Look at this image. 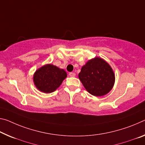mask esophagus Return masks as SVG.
<instances>
[{
    "instance_id": "obj_1",
    "label": "esophagus",
    "mask_w": 145,
    "mask_h": 145,
    "mask_svg": "<svg viewBox=\"0 0 145 145\" xmlns=\"http://www.w3.org/2000/svg\"><path fill=\"white\" fill-rule=\"evenodd\" d=\"M69 75H70V77H75V73L74 72H70L69 73Z\"/></svg>"
}]
</instances>
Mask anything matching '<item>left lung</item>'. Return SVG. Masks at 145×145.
<instances>
[{
  "label": "left lung",
  "instance_id": "8db88e82",
  "mask_svg": "<svg viewBox=\"0 0 145 145\" xmlns=\"http://www.w3.org/2000/svg\"><path fill=\"white\" fill-rule=\"evenodd\" d=\"M79 78L85 89L94 96H103L111 90L115 82L112 68L99 57L88 61L81 68Z\"/></svg>",
  "mask_w": 145,
  "mask_h": 145
}]
</instances>
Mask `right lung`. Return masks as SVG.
<instances>
[{
  "label": "right lung",
  "mask_w": 145,
  "mask_h": 145,
  "mask_svg": "<svg viewBox=\"0 0 145 145\" xmlns=\"http://www.w3.org/2000/svg\"><path fill=\"white\" fill-rule=\"evenodd\" d=\"M67 76L63 69L52 64H47L38 69L33 75L35 86L44 93H51L60 86Z\"/></svg>",
  "instance_id": "add662e5"
}]
</instances>
